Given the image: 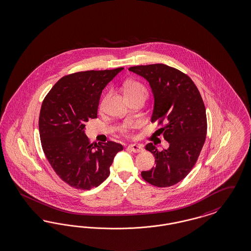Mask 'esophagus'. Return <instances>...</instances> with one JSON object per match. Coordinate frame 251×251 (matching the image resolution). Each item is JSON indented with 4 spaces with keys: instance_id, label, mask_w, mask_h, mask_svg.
Returning <instances> with one entry per match:
<instances>
[{
    "instance_id": "1",
    "label": "esophagus",
    "mask_w": 251,
    "mask_h": 251,
    "mask_svg": "<svg viewBox=\"0 0 251 251\" xmlns=\"http://www.w3.org/2000/svg\"><path fill=\"white\" fill-rule=\"evenodd\" d=\"M128 149L133 153H141L143 151V147L140 144H131L128 146Z\"/></svg>"
}]
</instances>
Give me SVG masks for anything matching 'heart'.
Segmentation results:
<instances>
[{"instance_id": "heart-1", "label": "heart", "mask_w": 251, "mask_h": 251, "mask_svg": "<svg viewBox=\"0 0 251 251\" xmlns=\"http://www.w3.org/2000/svg\"><path fill=\"white\" fill-rule=\"evenodd\" d=\"M125 92H126V95L127 98H134V97H138V96H142V97L146 98L147 95H148V91H147L146 87L138 80H128V81H126L125 83ZM106 99H107V96H105L103 98L101 103H100V108L101 109L103 108ZM125 133L129 134V131L126 129Z\"/></svg>"}]
</instances>
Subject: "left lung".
I'll list each match as a JSON object with an SVG mask.
<instances>
[{"instance_id": "8db88e82", "label": "left lung", "mask_w": 251, "mask_h": 251, "mask_svg": "<svg viewBox=\"0 0 251 251\" xmlns=\"http://www.w3.org/2000/svg\"><path fill=\"white\" fill-rule=\"evenodd\" d=\"M130 71L146 78L154 97L151 122L170 143L158 151L152 142L145 149L153 153L155 167L142 172L149 184L168 187L182 181L195 166L207 133L206 110L193 80L182 71L163 64L131 66Z\"/></svg>"}]
</instances>
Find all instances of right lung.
<instances>
[{
	"label": "right lung",
	"mask_w": 251,
	"mask_h": 251,
	"mask_svg": "<svg viewBox=\"0 0 251 251\" xmlns=\"http://www.w3.org/2000/svg\"><path fill=\"white\" fill-rule=\"evenodd\" d=\"M124 68L88 70L60 78L45 97L39 114V134L44 153L67 185L89 190L109 175L117 142L94 144L84 133L85 123L98 117L102 90Z\"/></svg>",
	"instance_id": "right-lung-1"
}]
</instances>
